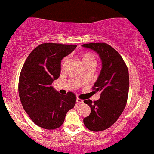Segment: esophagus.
Returning <instances> with one entry per match:
<instances>
[{"mask_svg": "<svg viewBox=\"0 0 154 154\" xmlns=\"http://www.w3.org/2000/svg\"><path fill=\"white\" fill-rule=\"evenodd\" d=\"M83 102H84V101H83V100H82V99H79V98L77 97V99H76V103H77V104H82V103H83Z\"/></svg>", "mask_w": 154, "mask_h": 154, "instance_id": "1", "label": "esophagus"}]
</instances>
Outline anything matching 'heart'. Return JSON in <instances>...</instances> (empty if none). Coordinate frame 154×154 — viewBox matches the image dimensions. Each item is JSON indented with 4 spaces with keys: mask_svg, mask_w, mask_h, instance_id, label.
I'll use <instances>...</instances> for the list:
<instances>
[{
    "mask_svg": "<svg viewBox=\"0 0 154 154\" xmlns=\"http://www.w3.org/2000/svg\"><path fill=\"white\" fill-rule=\"evenodd\" d=\"M81 60H82V64H83V66L91 65L95 66L96 64V57L90 53H85L82 54V57H81ZM66 58H64L62 60V64L66 62Z\"/></svg>",
    "mask_w": 154,
    "mask_h": 154,
    "instance_id": "1",
    "label": "heart"
}]
</instances>
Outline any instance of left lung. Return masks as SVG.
<instances>
[{
    "instance_id": "1",
    "label": "left lung",
    "mask_w": 154,
    "mask_h": 154,
    "mask_svg": "<svg viewBox=\"0 0 154 154\" xmlns=\"http://www.w3.org/2000/svg\"><path fill=\"white\" fill-rule=\"evenodd\" d=\"M84 47L94 50L101 57L102 69L93 87L101 93L100 99L93 102L84 101L91 109L84 124L90 131L99 132L112 126L124 110L129 91V73L122 57L106 43H90Z\"/></svg>"
}]
</instances>
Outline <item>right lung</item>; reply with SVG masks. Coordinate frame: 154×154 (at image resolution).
I'll return each mask as SVG.
<instances>
[{"instance_id": "1", "label": "right lung", "mask_w": 154, "mask_h": 154, "mask_svg": "<svg viewBox=\"0 0 154 154\" xmlns=\"http://www.w3.org/2000/svg\"><path fill=\"white\" fill-rule=\"evenodd\" d=\"M77 45L44 43L30 53L20 71L18 93L20 102L32 121L41 128L54 130L64 123L73 108L76 96L61 95L53 89V81L61 73V61Z\"/></svg>"}]
</instances>
